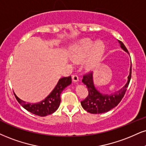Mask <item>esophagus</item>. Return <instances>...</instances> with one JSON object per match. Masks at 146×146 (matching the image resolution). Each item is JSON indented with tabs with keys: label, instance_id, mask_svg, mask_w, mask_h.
<instances>
[{
	"label": "esophagus",
	"instance_id": "34e87169",
	"mask_svg": "<svg viewBox=\"0 0 146 146\" xmlns=\"http://www.w3.org/2000/svg\"><path fill=\"white\" fill-rule=\"evenodd\" d=\"M72 80L73 82H78L79 81V78L78 75H72Z\"/></svg>",
	"mask_w": 146,
	"mask_h": 146
}]
</instances>
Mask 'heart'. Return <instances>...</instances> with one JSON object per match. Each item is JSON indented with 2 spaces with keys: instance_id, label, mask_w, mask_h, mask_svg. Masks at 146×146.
I'll list each match as a JSON object with an SVG mask.
<instances>
[{
  "instance_id": "1",
  "label": "heart",
  "mask_w": 146,
  "mask_h": 146,
  "mask_svg": "<svg viewBox=\"0 0 146 146\" xmlns=\"http://www.w3.org/2000/svg\"><path fill=\"white\" fill-rule=\"evenodd\" d=\"M104 52V46L101 41L94 42L90 39H84L71 47L70 56L75 62H82L87 71L93 70L99 64Z\"/></svg>"
}]
</instances>
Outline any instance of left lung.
I'll list each match as a JSON object with an SVG mask.
<instances>
[{
  "mask_svg": "<svg viewBox=\"0 0 146 146\" xmlns=\"http://www.w3.org/2000/svg\"><path fill=\"white\" fill-rule=\"evenodd\" d=\"M121 48L129 54L127 49L122 41H118ZM132 65L130 68V73L128 76L127 83L120 90L115 92L114 94H102L94 86L93 81V73L90 72L84 75L82 82L86 86L88 90V96L84 101H81V105L86 111L90 113H103L109 111L116 107L124 97L126 88L131 78V70Z\"/></svg>",
  "mask_w": 146,
  "mask_h": 146,
  "instance_id": "8db88e82",
  "label": "left lung"
}]
</instances>
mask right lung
<instances>
[{
    "instance_id": "right-lung-1",
    "label": "right lung",
    "mask_w": 146,
    "mask_h": 146,
    "mask_svg": "<svg viewBox=\"0 0 146 146\" xmlns=\"http://www.w3.org/2000/svg\"><path fill=\"white\" fill-rule=\"evenodd\" d=\"M71 77L60 78L52 92L44 100L37 103H30L22 101L14 93L18 103L25 110L39 116H46L53 113L59 108L60 103V94L66 86L71 84Z\"/></svg>"
}]
</instances>
